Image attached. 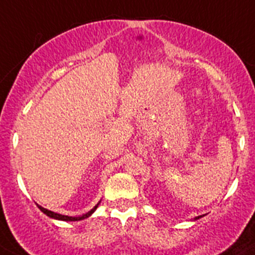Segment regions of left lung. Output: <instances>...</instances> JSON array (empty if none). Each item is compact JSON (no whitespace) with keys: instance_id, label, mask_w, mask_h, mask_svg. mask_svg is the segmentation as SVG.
Returning <instances> with one entry per match:
<instances>
[{"instance_id":"left-lung-1","label":"left lung","mask_w":255,"mask_h":255,"mask_svg":"<svg viewBox=\"0 0 255 255\" xmlns=\"http://www.w3.org/2000/svg\"><path fill=\"white\" fill-rule=\"evenodd\" d=\"M201 217H202V216H198V217H196V220H198V219H201Z\"/></svg>"}]
</instances>
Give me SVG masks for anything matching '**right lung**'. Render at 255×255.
<instances>
[{"label":"right lung","mask_w":255,"mask_h":255,"mask_svg":"<svg viewBox=\"0 0 255 255\" xmlns=\"http://www.w3.org/2000/svg\"><path fill=\"white\" fill-rule=\"evenodd\" d=\"M98 206H99V203L95 206V207L93 208L91 211H89L88 213H85V215H82V216H79V217H72V216H65V215H59V213H56L53 212V211H49L47 210V208H43L42 206H38L39 210L42 211L43 213H45L48 217H52V219H56V220H62V221H80V220H84V219H88L89 216H91L94 212H95V210L98 208Z\"/></svg>","instance_id":"add662e5"}]
</instances>
